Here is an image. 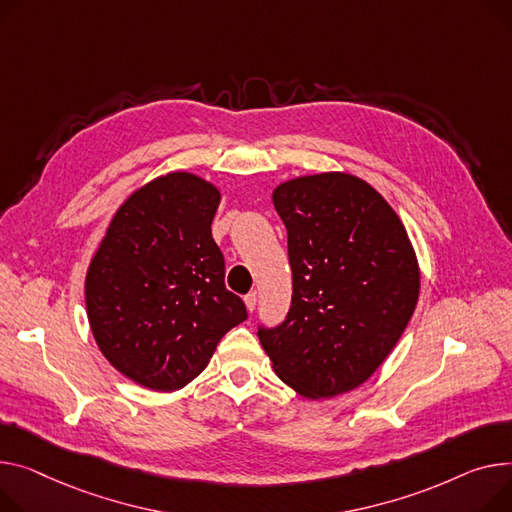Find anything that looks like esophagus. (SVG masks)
Listing matches in <instances>:
<instances>
[{
    "label": "esophagus",
    "instance_id": "esophagus-1",
    "mask_svg": "<svg viewBox=\"0 0 512 512\" xmlns=\"http://www.w3.org/2000/svg\"><path fill=\"white\" fill-rule=\"evenodd\" d=\"M245 306H247L249 313H253L255 306H257V296H255V294H247V296H245Z\"/></svg>",
    "mask_w": 512,
    "mask_h": 512
}]
</instances>
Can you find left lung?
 I'll return each instance as SVG.
<instances>
[{
  "label": "left lung",
  "instance_id": "obj_1",
  "mask_svg": "<svg viewBox=\"0 0 512 512\" xmlns=\"http://www.w3.org/2000/svg\"><path fill=\"white\" fill-rule=\"evenodd\" d=\"M292 304L259 342L278 377L319 401L354 391L391 354L420 296V265L389 201L364 179L329 170L280 183Z\"/></svg>",
  "mask_w": 512,
  "mask_h": 512
}]
</instances>
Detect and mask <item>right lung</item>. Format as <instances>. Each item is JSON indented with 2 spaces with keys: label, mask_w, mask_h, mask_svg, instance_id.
Segmentation results:
<instances>
[{
  "label": "right lung",
  "mask_w": 512,
  "mask_h": 512,
  "mask_svg": "<svg viewBox=\"0 0 512 512\" xmlns=\"http://www.w3.org/2000/svg\"><path fill=\"white\" fill-rule=\"evenodd\" d=\"M222 193L189 170L129 193L88 263L84 296L98 350L123 377L170 393L208 366L220 339L247 319L224 286L212 238Z\"/></svg>",
  "instance_id": "add662e5"
}]
</instances>
